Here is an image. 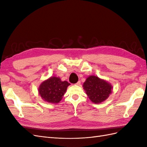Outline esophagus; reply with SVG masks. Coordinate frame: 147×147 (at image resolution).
Masks as SVG:
<instances>
[{
    "label": "esophagus",
    "instance_id": "34e87169",
    "mask_svg": "<svg viewBox=\"0 0 147 147\" xmlns=\"http://www.w3.org/2000/svg\"><path fill=\"white\" fill-rule=\"evenodd\" d=\"M80 83H81L80 81H78L77 83H75V84H76V85H80Z\"/></svg>",
    "mask_w": 147,
    "mask_h": 147
}]
</instances>
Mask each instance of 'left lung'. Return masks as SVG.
Segmentation results:
<instances>
[{"label":"left lung","mask_w":147,"mask_h":147,"mask_svg":"<svg viewBox=\"0 0 147 147\" xmlns=\"http://www.w3.org/2000/svg\"><path fill=\"white\" fill-rule=\"evenodd\" d=\"M83 86L89 98L96 104L100 103L107 99L112 90L110 83L96 76H90L86 78Z\"/></svg>","instance_id":"obj_1"}]
</instances>
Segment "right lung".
<instances>
[{
	"mask_svg": "<svg viewBox=\"0 0 147 147\" xmlns=\"http://www.w3.org/2000/svg\"><path fill=\"white\" fill-rule=\"evenodd\" d=\"M70 83L62 82L59 78L53 77L43 82L38 89L42 98L50 103H58L63 98Z\"/></svg>",
	"mask_w": 147,
	"mask_h": 147,
	"instance_id": "add662e5",
	"label": "right lung"
}]
</instances>
